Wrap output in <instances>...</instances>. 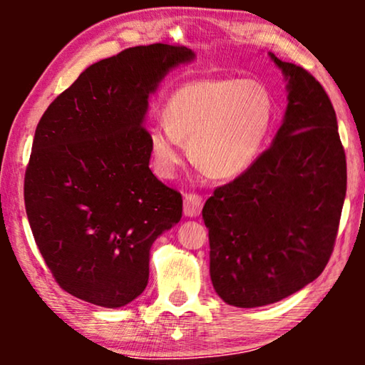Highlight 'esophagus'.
<instances>
[{
	"label": "esophagus",
	"mask_w": 365,
	"mask_h": 365,
	"mask_svg": "<svg viewBox=\"0 0 365 365\" xmlns=\"http://www.w3.org/2000/svg\"><path fill=\"white\" fill-rule=\"evenodd\" d=\"M202 211V197L197 194H186L184 196L182 212L186 217H197Z\"/></svg>",
	"instance_id": "1"
}]
</instances>
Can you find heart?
Instances as JSON below:
<instances>
[{
  "label": "heart",
  "mask_w": 365,
  "mask_h": 365,
  "mask_svg": "<svg viewBox=\"0 0 365 365\" xmlns=\"http://www.w3.org/2000/svg\"><path fill=\"white\" fill-rule=\"evenodd\" d=\"M274 116L272 94L257 81L202 78L184 83L164 104V123L148 129L154 171L171 178L182 163L184 141L212 178H236L261 156Z\"/></svg>",
  "instance_id": "heart-1"
}]
</instances>
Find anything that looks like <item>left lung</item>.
Segmentation results:
<instances>
[{
	"label": "left lung",
	"mask_w": 365,
	"mask_h": 365,
	"mask_svg": "<svg viewBox=\"0 0 365 365\" xmlns=\"http://www.w3.org/2000/svg\"><path fill=\"white\" fill-rule=\"evenodd\" d=\"M269 58L287 83L281 128L202 207L212 286L234 307L282 301L321 276L346 199V153L331 99L306 69Z\"/></svg>",
	"instance_id": "left-lung-1"
}]
</instances>
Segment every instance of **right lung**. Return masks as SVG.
<instances>
[{
  "label": "right lung",
  "instance_id": "1",
  "mask_svg": "<svg viewBox=\"0 0 365 365\" xmlns=\"http://www.w3.org/2000/svg\"><path fill=\"white\" fill-rule=\"evenodd\" d=\"M186 46L124 49L79 74L44 111L24 176L34 241L71 296L116 309L141 296L156 239L181 221L182 197L149 169V98Z\"/></svg>",
  "mask_w": 365,
  "mask_h": 365
}]
</instances>
